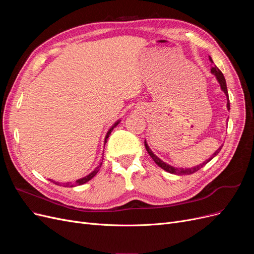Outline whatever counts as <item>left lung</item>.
Masks as SVG:
<instances>
[{"label":"left lung","instance_id":"left-lung-1","mask_svg":"<svg viewBox=\"0 0 254 254\" xmlns=\"http://www.w3.org/2000/svg\"><path fill=\"white\" fill-rule=\"evenodd\" d=\"M210 61H211V63L213 64V60H212V58H211V57H210ZM211 73H212L213 75H215V77H216L217 81H218V82H219V84H220V88H221V90L224 91V93L226 94V96H227V108H228V110H230L229 95H228L227 83H226V79H225V76H224V74L221 73V71L219 70V68H218L216 65H214V66L211 68ZM144 143H145L146 150H147V152L149 153V156L152 158V160H153V161H155L156 164H157L158 166H160L161 168H162V170L166 171L167 173L175 174V175H179V176H182V175H190V174H194V173L198 172V171L200 170V168H202L206 163H209L210 161H211L215 156H217V155H218V152L220 151V149H221V147H222V145H221L220 147L213 153V155L211 156V158H209L207 160H205L204 162H203V163H201V164H199V165L194 166V167H190V168H180V167H174V166H172V165H170V164H167V163L163 162L162 160L159 159V158L155 155V153H153V152L151 151V149L149 148V146L147 145V143H146V141H145Z\"/></svg>","mask_w":254,"mask_h":254}]
</instances>
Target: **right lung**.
<instances>
[{
	"mask_svg": "<svg viewBox=\"0 0 254 254\" xmlns=\"http://www.w3.org/2000/svg\"><path fill=\"white\" fill-rule=\"evenodd\" d=\"M121 121H118L117 123H114V124H113V126L109 129V131L108 132H107V134H106V137H105V143H107V139H108V137H109V135L111 134V131H112V130H113V128L114 127H117L118 125H119V123H120ZM102 163L103 162H101V164H99L97 167H95V170L93 171V172H91L88 176H86V177H83V178H80V179H78V180H76L75 181V183H73V184H71V186H70V183H66V187L67 186H70V188H72V187H76V186H81V184H83V183H86V182H88L89 180H91L92 178H93V177L98 173V171H99V167H101L102 166ZM54 183H55V184H57V186H59V184L60 183H58V182H55V181H53Z\"/></svg>",
	"mask_w": 254,
	"mask_h": 254,
	"instance_id": "add662e5",
	"label": "right lung"
}]
</instances>
